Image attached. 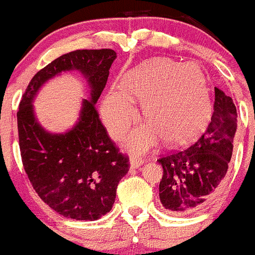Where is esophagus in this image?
<instances>
[{
    "label": "esophagus",
    "mask_w": 255,
    "mask_h": 255,
    "mask_svg": "<svg viewBox=\"0 0 255 255\" xmlns=\"http://www.w3.org/2000/svg\"><path fill=\"white\" fill-rule=\"evenodd\" d=\"M144 163H145V159H143L142 156H139V155L130 156V168L132 169L138 168V166L142 165V164H144Z\"/></svg>",
    "instance_id": "1"
}]
</instances>
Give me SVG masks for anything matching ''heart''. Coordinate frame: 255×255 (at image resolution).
I'll return each instance as SVG.
<instances>
[{
  "label": "heart",
  "mask_w": 255,
  "mask_h": 255,
  "mask_svg": "<svg viewBox=\"0 0 255 255\" xmlns=\"http://www.w3.org/2000/svg\"><path fill=\"white\" fill-rule=\"evenodd\" d=\"M144 100L149 122L126 137L127 148L145 151L161 139L185 144L195 139L212 116L207 80L196 65L166 58L149 60L116 82L102 101V117L113 134L125 132L138 118L135 100Z\"/></svg>",
  "instance_id": "obj_1"
}]
</instances>
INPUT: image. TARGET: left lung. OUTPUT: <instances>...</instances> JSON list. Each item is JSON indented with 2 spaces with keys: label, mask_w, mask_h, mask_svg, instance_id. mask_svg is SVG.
I'll use <instances>...</instances> for the list:
<instances>
[{
  "label": "left lung",
  "mask_w": 255,
  "mask_h": 255,
  "mask_svg": "<svg viewBox=\"0 0 255 255\" xmlns=\"http://www.w3.org/2000/svg\"><path fill=\"white\" fill-rule=\"evenodd\" d=\"M236 130L233 100L215 87L212 117L204 134L189 148L158 159L163 166L159 197L169 212H196L216 196L232 158Z\"/></svg>",
  "instance_id": "left-lung-1"
}]
</instances>
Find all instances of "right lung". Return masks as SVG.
<instances>
[{"label": "right lung", "instance_id": "1", "mask_svg": "<svg viewBox=\"0 0 255 255\" xmlns=\"http://www.w3.org/2000/svg\"><path fill=\"white\" fill-rule=\"evenodd\" d=\"M116 56L112 49L64 54L33 76L19 102L17 126L23 168L38 196L64 217L95 221L106 215L115 202L118 182L129 170V158L110 138L95 107ZM68 70L84 74L92 99L84 100L73 130L51 135L36 123L31 102L47 79Z\"/></svg>", "mask_w": 255, "mask_h": 255}]
</instances>
